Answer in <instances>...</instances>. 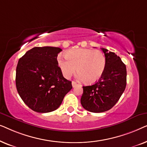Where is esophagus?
Masks as SVG:
<instances>
[{
  "mask_svg": "<svg viewBox=\"0 0 147 147\" xmlns=\"http://www.w3.org/2000/svg\"><path fill=\"white\" fill-rule=\"evenodd\" d=\"M71 84H72V86H73V88H75L77 86H78V84L76 83V82H74V81H73V82H71Z\"/></svg>",
  "mask_w": 147,
  "mask_h": 147,
  "instance_id": "obj_1",
  "label": "esophagus"
}]
</instances>
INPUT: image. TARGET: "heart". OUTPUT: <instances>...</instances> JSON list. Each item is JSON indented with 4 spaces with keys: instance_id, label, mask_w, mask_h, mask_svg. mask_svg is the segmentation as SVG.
I'll return each mask as SVG.
<instances>
[{
    "instance_id": "1",
    "label": "heart",
    "mask_w": 147,
    "mask_h": 147,
    "mask_svg": "<svg viewBox=\"0 0 147 147\" xmlns=\"http://www.w3.org/2000/svg\"><path fill=\"white\" fill-rule=\"evenodd\" d=\"M58 64L63 76L69 78L77 70L78 78L86 83L93 84L98 81L106 68V58L102 52L89 49H72L65 53V56L58 57Z\"/></svg>"
}]
</instances>
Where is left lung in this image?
Masks as SVG:
<instances>
[{
    "instance_id": "obj_1",
    "label": "left lung",
    "mask_w": 147,
    "mask_h": 147,
    "mask_svg": "<svg viewBox=\"0 0 147 147\" xmlns=\"http://www.w3.org/2000/svg\"><path fill=\"white\" fill-rule=\"evenodd\" d=\"M106 58V68L99 81L92 86H83L81 104L91 112H106L120 99L126 86V68L120 57L114 52L101 48Z\"/></svg>"
}]
</instances>
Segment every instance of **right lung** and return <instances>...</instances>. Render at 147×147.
Here are the masks:
<instances>
[{"mask_svg": "<svg viewBox=\"0 0 147 147\" xmlns=\"http://www.w3.org/2000/svg\"><path fill=\"white\" fill-rule=\"evenodd\" d=\"M59 47H35L18 62L16 87L20 97L33 111L47 113L61 105L71 90V82L63 76L57 57Z\"/></svg>", "mask_w": 147, "mask_h": 147, "instance_id": "1", "label": "right lung"}]
</instances>
